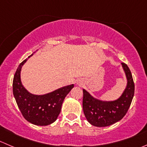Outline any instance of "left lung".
<instances>
[{
  "mask_svg": "<svg viewBox=\"0 0 147 147\" xmlns=\"http://www.w3.org/2000/svg\"><path fill=\"white\" fill-rule=\"evenodd\" d=\"M126 75V88L114 100L98 99L83 89L82 108L87 121L97 127H105L119 121L127 113L134 95V83L129 67L121 63Z\"/></svg>",
  "mask_w": 147,
  "mask_h": 147,
  "instance_id": "1",
  "label": "left lung"
}]
</instances>
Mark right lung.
<instances>
[{
    "label": "right lung",
    "mask_w": 147,
    "mask_h": 147,
    "mask_svg": "<svg viewBox=\"0 0 147 147\" xmlns=\"http://www.w3.org/2000/svg\"><path fill=\"white\" fill-rule=\"evenodd\" d=\"M33 55L18 65L13 77V92L18 108L26 120L36 126H47L57 120L64 99L74 88V84L44 95H35L28 92L21 82V71L23 65Z\"/></svg>",
    "instance_id": "obj_1"
}]
</instances>
